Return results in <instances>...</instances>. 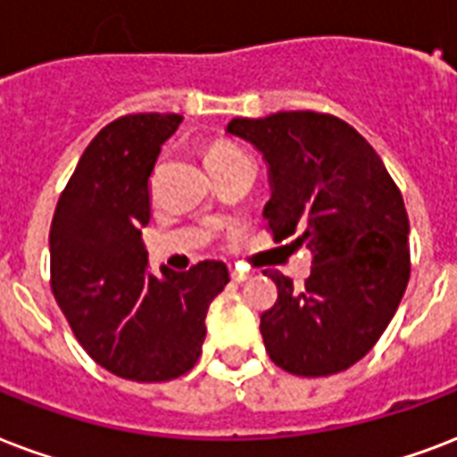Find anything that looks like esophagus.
I'll return each instance as SVG.
<instances>
[{"instance_id": "34e87169", "label": "esophagus", "mask_w": 457, "mask_h": 457, "mask_svg": "<svg viewBox=\"0 0 457 457\" xmlns=\"http://www.w3.org/2000/svg\"><path fill=\"white\" fill-rule=\"evenodd\" d=\"M232 280H235V283H246V280H249V273H244L239 268H232Z\"/></svg>"}]
</instances>
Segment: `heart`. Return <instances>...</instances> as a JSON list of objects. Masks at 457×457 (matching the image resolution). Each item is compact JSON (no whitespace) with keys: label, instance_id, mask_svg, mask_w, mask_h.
<instances>
[{"label":"heart","instance_id":"obj_1","mask_svg":"<svg viewBox=\"0 0 457 457\" xmlns=\"http://www.w3.org/2000/svg\"><path fill=\"white\" fill-rule=\"evenodd\" d=\"M244 155L242 151H237L235 145L229 144H213L208 151H205V165H220V162H228V160H235Z\"/></svg>","mask_w":457,"mask_h":457}]
</instances>
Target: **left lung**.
<instances>
[{
    "label": "left lung",
    "instance_id": "obj_1",
    "mask_svg": "<svg viewBox=\"0 0 457 457\" xmlns=\"http://www.w3.org/2000/svg\"><path fill=\"white\" fill-rule=\"evenodd\" d=\"M252 144L268 167L263 208L275 239L312 252V273L297 290L278 285L261 316L270 360L295 376L350 369L388 328L410 280L405 204L391 174L350 124L319 112L232 120L225 129Z\"/></svg>",
    "mask_w": 457,
    "mask_h": 457
}]
</instances>
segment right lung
<instances>
[{
	"instance_id": "right-lung-1",
	"label": "right lung",
	"mask_w": 457,
	"mask_h": 457,
	"mask_svg": "<svg viewBox=\"0 0 457 457\" xmlns=\"http://www.w3.org/2000/svg\"><path fill=\"white\" fill-rule=\"evenodd\" d=\"M179 114H129L83 151L50 229L52 292L83 350L138 383L170 381L198 361L205 313L225 285L222 261L148 275L141 229L151 220V177Z\"/></svg>"
}]
</instances>
